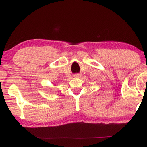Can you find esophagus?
Masks as SVG:
<instances>
[{
	"mask_svg": "<svg viewBox=\"0 0 147 147\" xmlns=\"http://www.w3.org/2000/svg\"><path fill=\"white\" fill-rule=\"evenodd\" d=\"M79 77V75H75V77Z\"/></svg>",
	"mask_w": 147,
	"mask_h": 147,
	"instance_id": "obj_1",
	"label": "esophagus"
}]
</instances>
